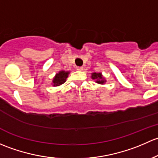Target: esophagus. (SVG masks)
Here are the masks:
<instances>
[{"mask_svg": "<svg viewBox=\"0 0 158 158\" xmlns=\"http://www.w3.org/2000/svg\"><path fill=\"white\" fill-rule=\"evenodd\" d=\"M77 71H83V70H84V68H83V67H77Z\"/></svg>", "mask_w": 158, "mask_h": 158, "instance_id": "esophagus-1", "label": "esophagus"}]
</instances>
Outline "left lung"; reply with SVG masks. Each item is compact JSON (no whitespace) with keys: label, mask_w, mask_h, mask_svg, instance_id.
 Segmentation results:
<instances>
[{"label":"left lung","mask_w":158,"mask_h":158,"mask_svg":"<svg viewBox=\"0 0 158 158\" xmlns=\"http://www.w3.org/2000/svg\"><path fill=\"white\" fill-rule=\"evenodd\" d=\"M91 78L95 81L96 83L99 84H105L106 82V80L105 77H103L102 73L100 72H94L91 74Z\"/></svg>","instance_id":"obj_1"}]
</instances>
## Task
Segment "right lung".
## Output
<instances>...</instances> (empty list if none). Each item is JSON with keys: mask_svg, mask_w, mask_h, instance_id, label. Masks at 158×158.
Wrapping results in <instances>:
<instances>
[{"mask_svg": "<svg viewBox=\"0 0 158 158\" xmlns=\"http://www.w3.org/2000/svg\"><path fill=\"white\" fill-rule=\"evenodd\" d=\"M69 74L70 71H61L57 73L55 75V77H53L52 82L53 87H58V86L64 84L66 81V79L68 78Z\"/></svg>", "mask_w": 158, "mask_h": 158, "instance_id": "obj_1", "label": "right lung"}]
</instances>
